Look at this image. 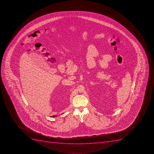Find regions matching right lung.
Masks as SVG:
<instances>
[{
    "instance_id": "1",
    "label": "right lung",
    "mask_w": 154,
    "mask_h": 154,
    "mask_svg": "<svg viewBox=\"0 0 154 154\" xmlns=\"http://www.w3.org/2000/svg\"><path fill=\"white\" fill-rule=\"evenodd\" d=\"M56 116H54L53 117H55Z\"/></svg>"
}]
</instances>
